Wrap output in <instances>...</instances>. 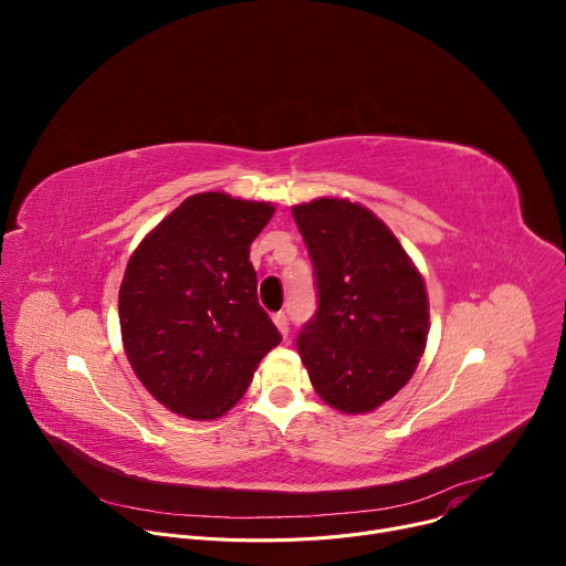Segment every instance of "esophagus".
<instances>
[{
  "label": "esophagus",
  "mask_w": 566,
  "mask_h": 566,
  "mask_svg": "<svg viewBox=\"0 0 566 566\" xmlns=\"http://www.w3.org/2000/svg\"><path fill=\"white\" fill-rule=\"evenodd\" d=\"M273 322H275V327L280 329V334L286 338V336H289V317H286V313H284V311L275 313V315H273Z\"/></svg>",
  "instance_id": "obj_1"
}]
</instances>
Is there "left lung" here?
Listing matches in <instances>:
<instances>
[{"instance_id": "left-lung-1", "label": "left lung", "mask_w": 566, "mask_h": 566, "mask_svg": "<svg viewBox=\"0 0 566 566\" xmlns=\"http://www.w3.org/2000/svg\"><path fill=\"white\" fill-rule=\"evenodd\" d=\"M313 264L317 311L297 336L311 385L345 415L371 412L423 356L430 306L421 273L365 206L322 197L293 206Z\"/></svg>"}]
</instances>
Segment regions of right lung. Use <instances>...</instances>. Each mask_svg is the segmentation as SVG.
<instances>
[{
	"label": "right lung",
	"instance_id": "add662e5",
	"mask_svg": "<svg viewBox=\"0 0 566 566\" xmlns=\"http://www.w3.org/2000/svg\"><path fill=\"white\" fill-rule=\"evenodd\" d=\"M266 201L188 197L132 253L118 293L127 360L145 389L186 419L223 417L282 336L258 302L251 244Z\"/></svg>",
	"mask_w": 566,
	"mask_h": 566
}]
</instances>
